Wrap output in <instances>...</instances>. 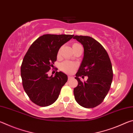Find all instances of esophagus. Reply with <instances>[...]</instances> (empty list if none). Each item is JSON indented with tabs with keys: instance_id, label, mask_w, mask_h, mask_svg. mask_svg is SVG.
<instances>
[{
	"instance_id": "34e87169",
	"label": "esophagus",
	"mask_w": 133,
	"mask_h": 133,
	"mask_svg": "<svg viewBox=\"0 0 133 133\" xmlns=\"http://www.w3.org/2000/svg\"><path fill=\"white\" fill-rule=\"evenodd\" d=\"M73 78V76H68V79H69V80L71 79V78Z\"/></svg>"
}]
</instances>
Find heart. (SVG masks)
I'll return each instance as SVG.
<instances>
[{"instance_id": "heart-1", "label": "heart", "mask_w": 133, "mask_h": 133, "mask_svg": "<svg viewBox=\"0 0 133 133\" xmlns=\"http://www.w3.org/2000/svg\"><path fill=\"white\" fill-rule=\"evenodd\" d=\"M80 45L78 43H74L72 45V47H73V50H75ZM60 50L58 51V54L60 53ZM78 64L76 63H74L70 61H65L63 62L62 63L60 64V69L62 70L63 71H64V73H67V74H71L73 73L75 71V70L77 68Z\"/></svg>"}]
</instances>
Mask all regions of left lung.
I'll use <instances>...</instances> for the list:
<instances>
[{
    "label": "left lung",
    "mask_w": 133,
    "mask_h": 133,
    "mask_svg": "<svg viewBox=\"0 0 133 133\" xmlns=\"http://www.w3.org/2000/svg\"><path fill=\"white\" fill-rule=\"evenodd\" d=\"M83 44L84 57L75 78L77 86L74 89L76 102L85 108H94L104 100L111 87L113 77L110 57L103 46L90 36H75ZM87 76L88 79L83 82L78 78Z\"/></svg>",
    "instance_id": "8db88e82"
}]
</instances>
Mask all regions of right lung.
I'll return each mask as SVG.
<instances>
[{"instance_id": "right-lung-1", "label": "right lung", "mask_w": 133, "mask_h": 133, "mask_svg": "<svg viewBox=\"0 0 133 133\" xmlns=\"http://www.w3.org/2000/svg\"><path fill=\"white\" fill-rule=\"evenodd\" d=\"M74 35L47 34L40 36L27 51L21 65L24 91L33 103L41 107L52 104L67 81L63 72L49 77L48 73L57 60L58 51Z\"/></svg>"}]
</instances>
